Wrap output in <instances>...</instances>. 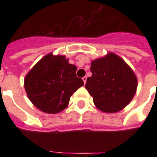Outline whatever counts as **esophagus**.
<instances>
[{"label": "esophagus", "instance_id": "1", "mask_svg": "<svg viewBox=\"0 0 157 157\" xmlns=\"http://www.w3.org/2000/svg\"><path fill=\"white\" fill-rule=\"evenodd\" d=\"M82 80H83L84 83L86 84V80H87V77H86V76H84L83 78H82Z\"/></svg>", "mask_w": 157, "mask_h": 157}]
</instances>
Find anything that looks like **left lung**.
Masks as SVG:
<instances>
[{
	"instance_id": "1",
	"label": "left lung",
	"mask_w": 157,
	"mask_h": 157,
	"mask_svg": "<svg viewBox=\"0 0 157 157\" xmlns=\"http://www.w3.org/2000/svg\"><path fill=\"white\" fill-rule=\"evenodd\" d=\"M92 76L86 89L93 97L96 107L115 113L126 107L136 93L138 80L130 67L118 55L108 53L91 62Z\"/></svg>"
}]
</instances>
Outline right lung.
<instances>
[{
	"label": "right lung",
	"mask_w": 157,
	"mask_h": 157,
	"mask_svg": "<svg viewBox=\"0 0 157 157\" xmlns=\"http://www.w3.org/2000/svg\"><path fill=\"white\" fill-rule=\"evenodd\" d=\"M76 67L63 55H45L24 79L28 98L38 109L49 114L62 112L70 97L84 85L76 75Z\"/></svg>",
	"instance_id": "1"
}]
</instances>
